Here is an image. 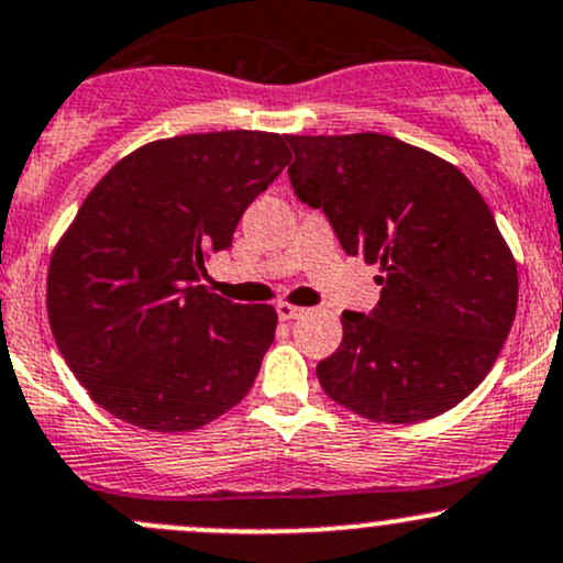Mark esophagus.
<instances>
[{
    "label": "esophagus",
    "mask_w": 563,
    "mask_h": 563,
    "mask_svg": "<svg viewBox=\"0 0 563 563\" xmlns=\"http://www.w3.org/2000/svg\"><path fill=\"white\" fill-rule=\"evenodd\" d=\"M299 314H305L301 307L291 305V301H277V318H280L283 323H291V320L299 318Z\"/></svg>",
    "instance_id": "obj_1"
}]
</instances>
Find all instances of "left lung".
I'll use <instances>...</instances> for the list:
<instances>
[{"instance_id":"left-lung-1","label":"left lung","mask_w":563,"mask_h":563,"mask_svg":"<svg viewBox=\"0 0 563 563\" xmlns=\"http://www.w3.org/2000/svg\"><path fill=\"white\" fill-rule=\"evenodd\" d=\"M286 141L299 200L323 208L342 249L382 272L376 310L342 312V344L318 363L320 387L372 422L454 409L492 372L518 305L516 258L481 191L393 135Z\"/></svg>"}]
</instances>
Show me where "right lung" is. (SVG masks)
<instances>
[{"label": "right lung", "instance_id": "add662e5", "mask_svg": "<svg viewBox=\"0 0 563 563\" xmlns=\"http://www.w3.org/2000/svg\"><path fill=\"white\" fill-rule=\"evenodd\" d=\"M288 157L277 133L173 135L122 157L85 197L51 256L47 320L101 409L187 432L249 395L275 307L234 305L200 277Z\"/></svg>", "mask_w": 563, "mask_h": 563}]
</instances>
